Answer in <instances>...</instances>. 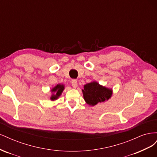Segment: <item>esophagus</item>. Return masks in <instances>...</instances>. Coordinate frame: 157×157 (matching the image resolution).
Returning a JSON list of instances; mask_svg holds the SVG:
<instances>
[{
    "label": "esophagus",
    "mask_w": 157,
    "mask_h": 157,
    "mask_svg": "<svg viewBox=\"0 0 157 157\" xmlns=\"http://www.w3.org/2000/svg\"><path fill=\"white\" fill-rule=\"evenodd\" d=\"M71 84H72V86L74 88H76L77 87V85H78V83H77V80H73L72 82H71Z\"/></svg>",
    "instance_id": "1"
}]
</instances>
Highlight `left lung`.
Here are the masks:
<instances>
[{"mask_svg": "<svg viewBox=\"0 0 157 157\" xmlns=\"http://www.w3.org/2000/svg\"><path fill=\"white\" fill-rule=\"evenodd\" d=\"M84 101L90 106H95L98 103H104L110 99L113 95V89L93 81L84 85L82 90Z\"/></svg>", "mask_w": 157, "mask_h": 157, "instance_id": "obj_1", "label": "left lung"}]
</instances>
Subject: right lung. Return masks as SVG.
Instances as JSON below:
<instances>
[{"instance_id":"obj_1","label":"right lung","mask_w":157,"mask_h":157,"mask_svg":"<svg viewBox=\"0 0 157 157\" xmlns=\"http://www.w3.org/2000/svg\"><path fill=\"white\" fill-rule=\"evenodd\" d=\"M65 89V86L63 84H58L56 86L52 88L51 89L52 95L50 96V100L51 101H55L57 100L60 96L63 91Z\"/></svg>"}]
</instances>
